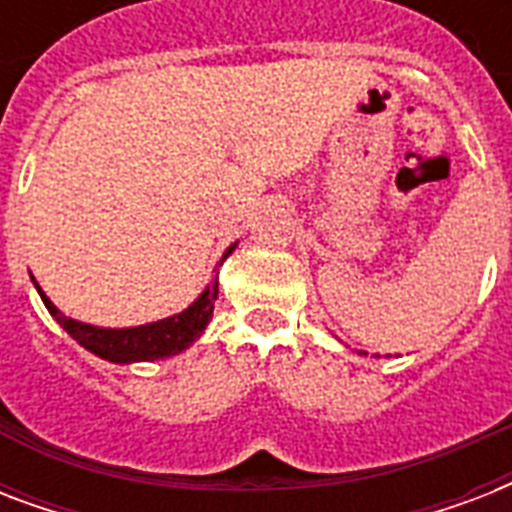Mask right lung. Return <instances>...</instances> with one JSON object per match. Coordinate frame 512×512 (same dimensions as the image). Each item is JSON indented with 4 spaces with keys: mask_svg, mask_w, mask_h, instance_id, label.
<instances>
[{
    "mask_svg": "<svg viewBox=\"0 0 512 512\" xmlns=\"http://www.w3.org/2000/svg\"><path fill=\"white\" fill-rule=\"evenodd\" d=\"M233 249H236V244L225 249L217 265H223V260L231 255ZM34 287L39 292V297H42L44 308L50 311L52 319L58 321L60 327L66 329L68 335L74 337L84 350H90V353H95L103 361H111V364H135V361H156V358L177 356L185 348H191L193 340H199L201 332L207 329L209 319H212V311H215L217 273L215 279L209 281L204 292L185 311L175 313V316H167L162 321H151V324L122 329L95 327V324H84V321H76L71 316H63L52 305L50 297L44 295L42 287L36 281Z\"/></svg>",
    "mask_w": 512,
    "mask_h": 512,
    "instance_id": "right-lung-1",
    "label": "right lung"
}]
</instances>
